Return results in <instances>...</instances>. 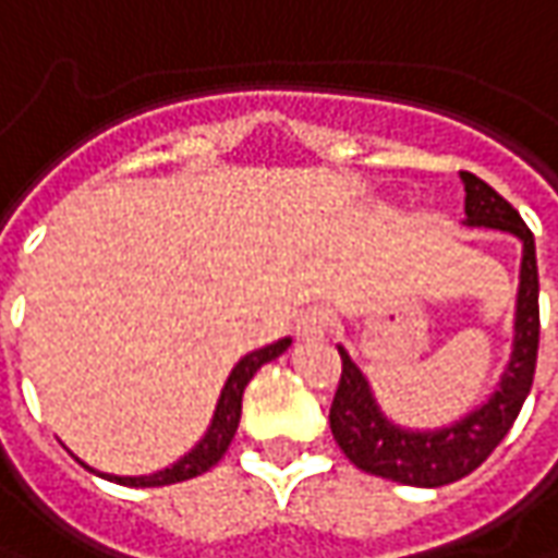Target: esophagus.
I'll return each instance as SVG.
<instances>
[{"instance_id": "1", "label": "esophagus", "mask_w": 558, "mask_h": 558, "mask_svg": "<svg viewBox=\"0 0 558 558\" xmlns=\"http://www.w3.org/2000/svg\"><path fill=\"white\" fill-rule=\"evenodd\" d=\"M329 329H332V311L329 308L314 305V308H308L302 317H299V336H305V339L327 336Z\"/></svg>"}]
</instances>
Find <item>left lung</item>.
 <instances>
[{"label":"left lung","mask_w":558,"mask_h":558,"mask_svg":"<svg viewBox=\"0 0 558 558\" xmlns=\"http://www.w3.org/2000/svg\"><path fill=\"white\" fill-rule=\"evenodd\" d=\"M464 180V214L468 226H488L517 234L522 241V275H519L517 302V342L513 357L501 378V388L486 407L476 409L464 422L437 434H412L397 424L385 422L375 407L366 378L339 348L342 378L329 407V427L339 449L348 454L354 468L373 476H385L393 483L418 488H437L458 483L486 461L507 437L525 403L537 366V339H541V308H537V259H534L532 229L522 216L504 201L495 189L473 173H461Z\"/></svg>","instance_id":"obj_1"}]
</instances>
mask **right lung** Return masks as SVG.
Masks as SVG:
<instances>
[{
  "label": "right lung",
  "instance_id": "right-lung-1",
  "mask_svg": "<svg viewBox=\"0 0 558 558\" xmlns=\"http://www.w3.org/2000/svg\"><path fill=\"white\" fill-rule=\"evenodd\" d=\"M287 348H290V339H280V342L268 344V348H259V351L247 354V357L241 360V363L231 369L229 381H226V388H222V397H219V403H216L214 424H210L207 437L201 439L198 446L185 454V458H180L173 468L161 470V473H151V476H106V480L121 483V486L155 488V486H170V483H183V480L201 476V473H207L214 464H219V458L226 454L231 437H234V430H238V422H241V397H244L247 381L253 378V373H256L263 363L280 357ZM100 476H104V473H100Z\"/></svg>",
  "mask_w": 558,
  "mask_h": 558
}]
</instances>
